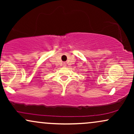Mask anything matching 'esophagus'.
<instances>
[{"instance_id": "1", "label": "esophagus", "mask_w": 134, "mask_h": 134, "mask_svg": "<svg viewBox=\"0 0 134 134\" xmlns=\"http://www.w3.org/2000/svg\"><path fill=\"white\" fill-rule=\"evenodd\" d=\"M65 65H66L65 63H64V64H63V65H64V66H65Z\"/></svg>"}]
</instances>
